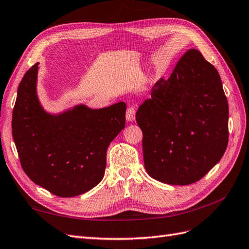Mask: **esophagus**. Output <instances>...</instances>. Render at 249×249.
I'll return each mask as SVG.
<instances>
[{
    "label": "esophagus",
    "instance_id": "esophagus-1",
    "mask_svg": "<svg viewBox=\"0 0 249 249\" xmlns=\"http://www.w3.org/2000/svg\"><path fill=\"white\" fill-rule=\"evenodd\" d=\"M126 120L128 122H134L136 120V109L134 107H128L126 110Z\"/></svg>",
    "mask_w": 249,
    "mask_h": 249
}]
</instances>
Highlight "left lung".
I'll use <instances>...</instances> for the list:
<instances>
[{
  "instance_id": "left-lung-1",
  "label": "left lung",
  "mask_w": 249,
  "mask_h": 249,
  "mask_svg": "<svg viewBox=\"0 0 249 249\" xmlns=\"http://www.w3.org/2000/svg\"><path fill=\"white\" fill-rule=\"evenodd\" d=\"M228 115L216 69L200 52L189 50L136 113L148 175L174 186L203 178L226 151Z\"/></svg>"
}]
</instances>
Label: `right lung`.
Wrapping results in <instances>:
<instances>
[{"instance_id":"1","label":"right lung","mask_w":249,"mask_h":249,"mask_svg":"<svg viewBox=\"0 0 249 249\" xmlns=\"http://www.w3.org/2000/svg\"><path fill=\"white\" fill-rule=\"evenodd\" d=\"M38 65L18 87L14 141L31 180L54 195L73 197L102 181L107 148L125 127L126 105L92 109L79 104L59 113L45 111L37 94Z\"/></svg>"}]
</instances>
